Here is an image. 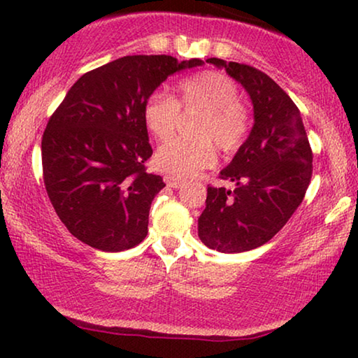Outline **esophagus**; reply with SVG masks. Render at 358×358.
<instances>
[{"label": "esophagus", "mask_w": 358, "mask_h": 358, "mask_svg": "<svg viewBox=\"0 0 358 358\" xmlns=\"http://www.w3.org/2000/svg\"><path fill=\"white\" fill-rule=\"evenodd\" d=\"M164 182L169 185V187H173V189H179L180 185H184L185 184V180L184 179H180V178H178V176H173V174H164Z\"/></svg>", "instance_id": "esophagus-1"}]
</instances>
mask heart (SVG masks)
<instances>
[{"mask_svg":"<svg viewBox=\"0 0 358 358\" xmlns=\"http://www.w3.org/2000/svg\"><path fill=\"white\" fill-rule=\"evenodd\" d=\"M176 97L163 90L153 91L143 104L145 127L155 138L174 134L180 110H202L194 124L195 136H174L156 150L155 161L166 173L189 178L217 161L223 153L241 148L251 131V112L239 101L238 85L217 70H205L179 81Z\"/></svg>","mask_w":358,"mask_h":358,"instance_id":"heart-1","label":"heart"}]
</instances>
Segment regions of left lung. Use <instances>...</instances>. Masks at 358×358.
<instances>
[{
	"mask_svg": "<svg viewBox=\"0 0 358 358\" xmlns=\"http://www.w3.org/2000/svg\"><path fill=\"white\" fill-rule=\"evenodd\" d=\"M241 83L254 104L251 135L220 173L236 189L210 185L199 238L220 252H244L275 236L303 202L313 174V151L300 110L266 73L208 58Z\"/></svg>",
	"mask_w": 358,
	"mask_h": 358,
	"instance_id": "obj_1",
	"label": "left lung"
}]
</instances>
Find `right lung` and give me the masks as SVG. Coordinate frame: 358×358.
<instances>
[{
    "label": "right lung",
    "instance_id": "add662e5",
    "mask_svg": "<svg viewBox=\"0 0 358 358\" xmlns=\"http://www.w3.org/2000/svg\"><path fill=\"white\" fill-rule=\"evenodd\" d=\"M202 63L122 57L85 73L66 92L42 135V176L73 236L109 252L146 238L151 200L166 184L146 173L153 150L143 104L169 75Z\"/></svg>",
    "mask_w": 358,
    "mask_h": 358
}]
</instances>
